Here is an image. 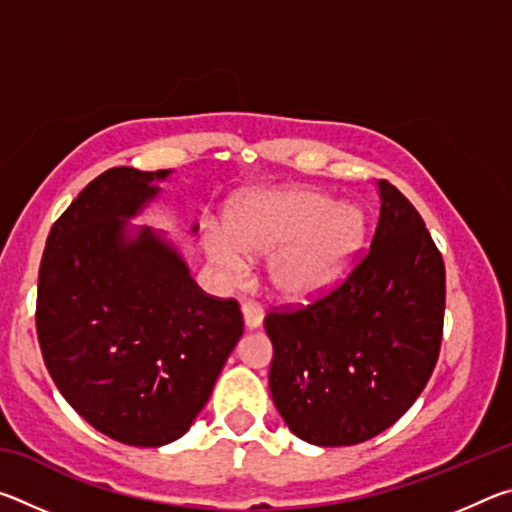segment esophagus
Instances as JSON below:
<instances>
[{
	"mask_svg": "<svg viewBox=\"0 0 512 512\" xmlns=\"http://www.w3.org/2000/svg\"><path fill=\"white\" fill-rule=\"evenodd\" d=\"M241 309H244V320H246V327H248V329H255V327L262 325V320H264L262 302L248 298V300L244 302V307H241Z\"/></svg>",
	"mask_w": 512,
	"mask_h": 512,
	"instance_id": "obj_1",
	"label": "esophagus"
}]
</instances>
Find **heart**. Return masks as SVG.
I'll return each instance as SVG.
<instances>
[{
  "instance_id": "heart-1",
  "label": "heart",
  "mask_w": 512,
  "mask_h": 512,
  "mask_svg": "<svg viewBox=\"0 0 512 512\" xmlns=\"http://www.w3.org/2000/svg\"><path fill=\"white\" fill-rule=\"evenodd\" d=\"M366 219L359 207L336 205L314 189H271L239 201L228 230H205V248L223 271L241 273L246 255H268L275 289L287 298L323 291L348 264L363 239Z\"/></svg>"
}]
</instances>
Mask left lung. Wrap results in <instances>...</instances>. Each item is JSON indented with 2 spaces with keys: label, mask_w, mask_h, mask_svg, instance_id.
Here are the masks:
<instances>
[{
  "label": "left lung",
  "mask_w": 512,
  "mask_h": 512,
  "mask_svg": "<svg viewBox=\"0 0 512 512\" xmlns=\"http://www.w3.org/2000/svg\"><path fill=\"white\" fill-rule=\"evenodd\" d=\"M372 244L334 289L264 316L268 384L298 438L357 445L391 427L436 368L445 320V262L420 212L379 180Z\"/></svg>",
  "instance_id": "8db88e82"
}]
</instances>
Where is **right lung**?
<instances>
[{"mask_svg":"<svg viewBox=\"0 0 512 512\" xmlns=\"http://www.w3.org/2000/svg\"><path fill=\"white\" fill-rule=\"evenodd\" d=\"M169 171L108 169L51 225L36 329L51 379L108 438L160 447L183 436L244 334L235 298L205 293L169 246L124 221Z\"/></svg>","mask_w":512,"mask_h":512,"instance_id":"obj_1","label":"right lung"}]
</instances>
